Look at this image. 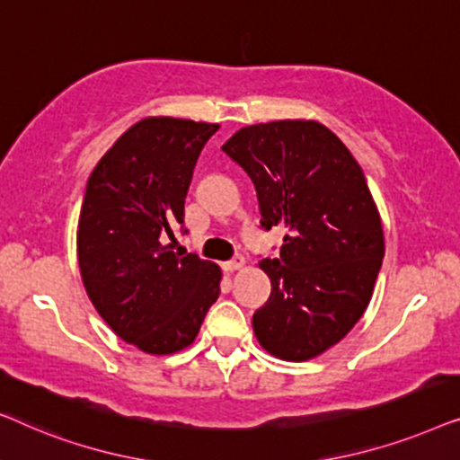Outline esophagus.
<instances>
[{"label":"esophagus","mask_w":460,"mask_h":460,"mask_svg":"<svg viewBox=\"0 0 460 460\" xmlns=\"http://www.w3.org/2000/svg\"><path fill=\"white\" fill-rule=\"evenodd\" d=\"M244 268V257H241V255H236V257H232L230 261H226L224 263V270L226 272H238V270H243Z\"/></svg>","instance_id":"34e87169"}]
</instances>
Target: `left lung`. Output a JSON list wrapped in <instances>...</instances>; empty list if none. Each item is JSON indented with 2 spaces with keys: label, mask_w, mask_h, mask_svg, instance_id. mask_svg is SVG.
I'll return each mask as SVG.
<instances>
[{
  "label": "left lung",
  "mask_w": 460,
  "mask_h": 460,
  "mask_svg": "<svg viewBox=\"0 0 460 460\" xmlns=\"http://www.w3.org/2000/svg\"><path fill=\"white\" fill-rule=\"evenodd\" d=\"M222 150L253 181L261 228H285L272 282L253 314L257 341L288 362L341 341L373 297L385 238L362 167L318 121L285 119L238 129Z\"/></svg>",
  "instance_id": "8db88e82"
}]
</instances>
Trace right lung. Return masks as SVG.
<instances>
[{
    "instance_id": "right-lung-1",
    "label": "right lung",
    "mask_w": 460,
    "mask_h": 460,
    "mask_svg": "<svg viewBox=\"0 0 460 460\" xmlns=\"http://www.w3.org/2000/svg\"><path fill=\"white\" fill-rule=\"evenodd\" d=\"M217 129L146 117L106 150L87 180L77 226L81 280L104 323L144 354L188 348L219 297L217 263L163 244L184 224L194 165Z\"/></svg>"
}]
</instances>
